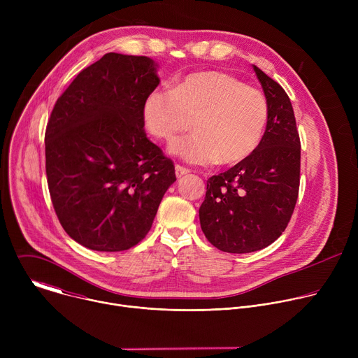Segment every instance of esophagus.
<instances>
[{
  "instance_id": "1",
  "label": "esophagus",
  "mask_w": 358,
  "mask_h": 358,
  "mask_svg": "<svg viewBox=\"0 0 358 358\" xmlns=\"http://www.w3.org/2000/svg\"><path fill=\"white\" fill-rule=\"evenodd\" d=\"M188 173H189L188 169H184V167H181V166H176V176H177V178H182V177L187 176Z\"/></svg>"
}]
</instances>
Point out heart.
Listing matches in <instances>:
<instances>
[{
    "mask_svg": "<svg viewBox=\"0 0 358 358\" xmlns=\"http://www.w3.org/2000/svg\"><path fill=\"white\" fill-rule=\"evenodd\" d=\"M191 119L194 134L173 141L171 155L196 166L235 164L261 144L269 105L262 90L221 71L188 75L171 90L155 89L144 99V126L156 138L171 141Z\"/></svg>",
    "mask_w": 358,
    "mask_h": 358,
    "instance_id": "obj_1",
    "label": "heart"
}]
</instances>
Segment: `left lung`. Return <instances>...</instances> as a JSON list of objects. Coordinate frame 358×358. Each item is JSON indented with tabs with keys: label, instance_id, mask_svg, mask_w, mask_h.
Segmentation results:
<instances>
[{
	"label": "left lung",
	"instance_id": "left-lung-1",
	"mask_svg": "<svg viewBox=\"0 0 358 358\" xmlns=\"http://www.w3.org/2000/svg\"><path fill=\"white\" fill-rule=\"evenodd\" d=\"M269 105L264 138L249 157L207 181L199 224L220 250L249 253L286 229L299 195L300 138L283 87L253 65Z\"/></svg>",
	"mask_w": 358,
	"mask_h": 358
}]
</instances>
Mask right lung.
I'll list each match as a JSON object with an SVG mask.
<instances>
[{"instance_id":"right-lung-1","label":"right lung","mask_w":358,"mask_h":358,"mask_svg":"<svg viewBox=\"0 0 358 358\" xmlns=\"http://www.w3.org/2000/svg\"><path fill=\"white\" fill-rule=\"evenodd\" d=\"M159 83L152 59L110 52L73 79L50 113V199L65 232L89 249L137 245L177 180L173 162L144 131V99Z\"/></svg>"}]
</instances>
